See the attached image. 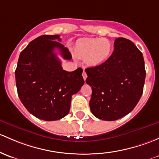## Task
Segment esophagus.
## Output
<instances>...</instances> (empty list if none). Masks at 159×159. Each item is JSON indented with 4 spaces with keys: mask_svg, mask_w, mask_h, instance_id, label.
I'll return each instance as SVG.
<instances>
[{
    "mask_svg": "<svg viewBox=\"0 0 159 159\" xmlns=\"http://www.w3.org/2000/svg\"><path fill=\"white\" fill-rule=\"evenodd\" d=\"M82 77H83V78H84V80L85 81V80H86V78H87V74H86V72H85V71H83V73H82Z\"/></svg>",
    "mask_w": 159,
    "mask_h": 159,
    "instance_id": "34e87169",
    "label": "esophagus"
}]
</instances>
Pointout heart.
<instances>
[{
    "instance_id": "b5f03b06",
    "label": "heart",
    "mask_w": 159,
    "mask_h": 159,
    "mask_svg": "<svg viewBox=\"0 0 159 159\" xmlns=\"http://www.w3.org/2000/svg\"><path fill=\"white\" fill-rule=\"evenodd\" d=\"M111 50V43L104 38H83L75 46L77 56L84 58L86 64L92 67L103 64L109 58Z\"/></svg>"
}]
</instances>
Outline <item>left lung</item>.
I'll return each instance as SVG.
<instances>
[{
	"label": "left lung",
	"mask_w": 159,
	"mask_h": 159,
	"mask_svg": "<svg viewBox=\"0 0 159 159\" xmlns=\"http://www.w3.org/2000/svg\"><path fill=\"white\" fill-rule=\"evenodd\" d=\"M92 88L89 102L97 118L113 121L129 113L143 92L146 69L143 56L134 43L117 38L114 50L103 64L85 69Z\"/></svg>",
	"instance_id": "8db88e82"
}]
</instances>
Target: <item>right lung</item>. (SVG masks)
<instances>
[{"mask_svg": "<svg viewBox=\"0 0 159 159\" xmlns=\"http://www.w3.org/2000/svg\"><path fill=\"white\" fill-rule=\"evenodd\" d=\"M60 41L59 35H43L31 41L21 52L15 71L17 93L23 106L46 121L66 116L71 96L84 83L82 68L63 70L55 49L59 50L64 59L71 60V55Z\"/></svg>", "mask_w": 159, "mask_h": 159, "instance_id": "obj_1", "label": "right lung"}]
</instances>
